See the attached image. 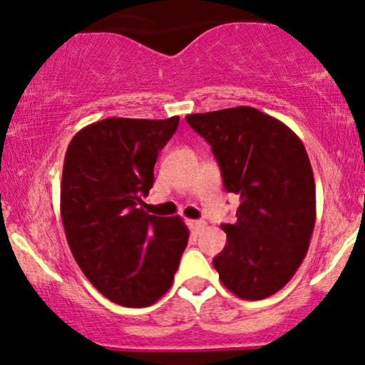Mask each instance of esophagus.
<instances>
[{
    "label": "esophagus",
    "mask_w": 365,
    "mask_h": 365,
    "mask_svg": "<svg viewBox=\"0 0 365 365\" xmlns=\"http://www.w3.org/2000/svg\"><path fill=\"white\" fill-rule=\"evenodd\" d=\"M190 227L198 234L202 229L205 227V222H204V220H190Z\"/></svg>",
    "instance_id": "esophagus-1"
}]
</instances>
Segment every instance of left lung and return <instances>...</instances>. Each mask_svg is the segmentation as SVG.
Returning a JSON list of instances; mask_svg holds the SVG:
<instances>
[{
  "label": "left lung",
  "mask_w": 365,
  "mask_h": 365,
  "mask_svg": "<svg viewBox=\"0 0 365 365\" xmlns=\"http://www.w3.org/2000/svg\"><path fill=\"white\" fill-rule=\"evenodd\" d=\"M212 146L237 220L214 267L229 292L262 299L279 292L305 259L315 227V178L303 143L286 124L249 106L188 114Z\"/></svg>",
  "instance_id": "left-lung-1"
}]
</instances>
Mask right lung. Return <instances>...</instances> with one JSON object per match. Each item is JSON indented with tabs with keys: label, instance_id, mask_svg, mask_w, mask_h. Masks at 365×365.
Returning a JSON list of instances; mask_svg holds the SVG:
<instances>
[{
	"label": "right lung",
	"instance_id": "add662e5",
	"mask_svg": "<svg viewBox=\"0 0 365 365\" xmlns=\"http://www.w3.org/2000/svg\"><path fill=\"white\" fill-rule=\"evenodd\" d=\"M178 121L108 118L82 128L67 148L60 214L68 247L96 289L121 307H150L163 297L187 247L178 215L141 207Z\"/></svg>",
	"mask_w": 365,
	"mask_h": 365
}]
</instances>
